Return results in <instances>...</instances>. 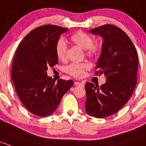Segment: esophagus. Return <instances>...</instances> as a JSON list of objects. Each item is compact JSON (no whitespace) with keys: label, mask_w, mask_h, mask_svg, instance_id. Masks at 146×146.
Here are the masks:
<instances>
[{"label":"esophagus","mask_w":146,"mask_h":146,"mask_svg":"<svg viewBox=\"0 0 146 146\" xmlns=\"http://www.w3.org/2000/svg\"><path fill=\"white\" fill-rule=\"evenodd\" d=\"M74 84L76 85H81V86H84L85 85V82H77V81H76V82H74Z\"/></svg>","instance_id":"obj_1"}]
</instances>
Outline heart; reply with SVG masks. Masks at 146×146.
Instances as JSON below:
<instances>
[{"instance_id":"b5f03b06","label":"heart","mask_w":146,"mask_h":146,"mask_svg":"<svg viewBox=\"0 0 146 146\" xmlns=\"http://www.w3.org/2000/svg\"><path fill=\"white\" fill-rule=\"evenodd\" d=\"M70 40L74 45L85 50V54L90 57H95L101 51V45L99 42H94V39L90 35L83 31H78L70 37ZM66 43L63 39H59L55 45V53L56 57L60 61H66L67 58ZM90 68V65L87 62L71 63L66 66L65 72L67 74L76 78L83 77L86 70Z\"/></svg>"}]
</instances>
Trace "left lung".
<instances>
[{"mask_svg": "<svg viewBox=\"0 0 146 146\" xmlns=\"http://www.w3.org/2000/svg\"><path fill=\"white\" fill-rule=\"evenodd\" d=\"M90 32L104 38L95 74L104 73L106 82L100 87L86 82L85 110L103 118L117 113L131 97L137 82L139 60L132 41L119 27L105 24Z\"/></svg>", "mask_w": 146, "mask_h": 146, "instance_id": "8db88e82", "label": "left lung"}]
</instances>
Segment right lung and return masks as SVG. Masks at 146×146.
Wrapping results in <instances>:
<instances>
[{
	"label": "right lung",
	"mask_w": 146,
	"mask_h": 146,
	"mask_svg": "<svg viewBox=\"0 0 146 146\" xmlns=\"http://www.w3.org/2000/svg\"><path fill=\"white\" fill-rule=\"evenodd\" d=\"M67 30L50 24L38 27L26 36L15 52L12 82L21 103L35 115L52 114L73 85L70 80L59 79L56 82L47 76V68L58 64L55 45Z\"/></svg>",
	"instance_id": "add662e5"
}]
</instances>
